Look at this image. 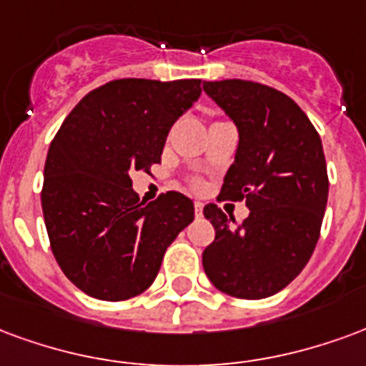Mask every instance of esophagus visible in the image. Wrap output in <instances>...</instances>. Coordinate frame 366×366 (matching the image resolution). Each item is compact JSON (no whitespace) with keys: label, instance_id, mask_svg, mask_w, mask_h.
Masks as SVG:
<instances>
[{"label":"esophagus","instance_id":"obj_1","mask_svg":"<svg viewBox=\"0 0 366 366\" xmlns=\"http://www.w3.org/2000/svg\"><path fill=\"white\" fill-rule=\"evenodd\" d=\"M194 214L197 216L202 214V202H194Z\"/></svg>","mask_w":366,"mask_h":366}]
</instances>
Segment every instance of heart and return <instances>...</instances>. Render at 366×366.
I'll list each match as a JSON object with an SVG mask.
<instances>
[{
  "label": "heart",
  "mask_w": 366,
  "mask_h": 366,
  "mask_svg": "<svg viewBox=\"0 0 366 366\" xmlns=\"http://www.w3.org/2000/svg\"><path fill=\"white\" fill-rule=\"evenodd\" d=\"M194 185H197V183H194Z\"/></svg>",
  "instance_id": "b5f03b06"
}]
</instances>
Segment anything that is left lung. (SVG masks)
<instances>
[{
	"instance_id": "left-lung-1",
	"label": "left lung",
	"mask_w": 366,
	"mask_h": 366,
	"mask_svg": "<svg viewBox=\"0 0 366 366\" xmlns=\"http://www.w3.org/2000/svg\"><path fill=\"white\" fill-rule=\"evenodd\" d=\"M202 89L238 128L220 197L245 199L249 209L238 224L216 204L204 207L216 236L202 267L220 292L267 298L295 281L318 244L330 187L322 140L302 109L273 87L222 79Z\"/></svg>"
}]
</instances>
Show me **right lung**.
Masks as SVG:
<instances>
[{
  "mask_svg": "<svg viewBox=\"0 0 366 366\" xmlns=\"http://www.w3.org/2000/svg\"><path fill=\"white\" fill-rule=\"evenodd\" d=\"M201 97V79H114L87 93L50 144L42 214L64 274L119 302L150 287L167 245L193 222L185 194L140 202L130 175L162 162L169 130Z\"/></svg>",
  "mask_w": 366,
  "mask_h": 366,
  "instance_id": "right-lung-1",
  "label": "right lung"
}]
</instances>
